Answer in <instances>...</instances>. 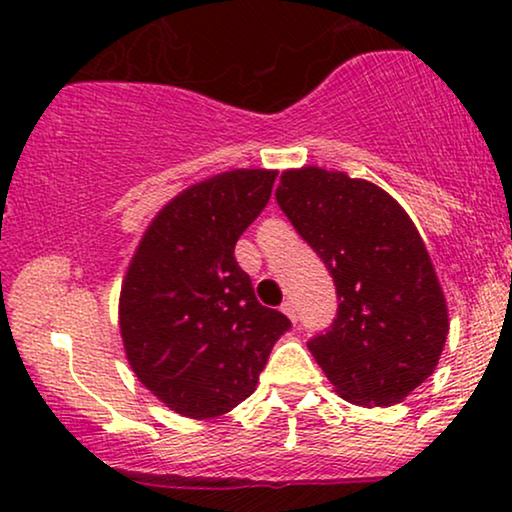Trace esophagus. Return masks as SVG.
<instances>
[{
	"mask_svg": "<svg viewBox=\"0 0 512 512\" xmlns=\"http://www.w3.org/2000/svg\"><path fill=\"white\" fill-rule=\"evenodd\" d=\"M282 312L293 321V324H296L298 317H296V305H293V300H284V303H282Z\"/></svg>",
	"mask_w": 512,
	"mask_h": 512,
	"instance_id": "1",
	"label": "esophagus"
}]
</instances>
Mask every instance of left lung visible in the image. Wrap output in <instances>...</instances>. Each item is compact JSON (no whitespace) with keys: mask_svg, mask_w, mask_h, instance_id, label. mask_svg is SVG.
Wrapping results in <instances>:
<instances>
[{"mask_svg":"<svg viewBox=\"0 0 512 512\" xmlns=\"http://www.w3.org/2000/svg\"><path fill=\"white\" fill-rule=\"evenodd\" d=\"M275 198L338 293L312 356L349 403L403 401L436 370L450 328L415 223L380 186L321 167L284 172Z\"/></svg>","mask_w":512,"mask_h":512,"instance_id":"1","label":"left lung"}]
</instances>
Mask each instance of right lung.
Here are the masks:
<instances>
[{"label": "right lung", "instance_id": "add662e5", "mask_svg": "<svg viewBox=\"0 0 512 512\" xmlns=\"http://www.w3.org/2000/svg\"><path fill=\"white\" fill-rule=\"evenodd\" d=\"M277 172L233 170L195 184L146 230L121 291V335L139 382L167 408L205 419L254 394L291 328L256 300L235 244L268 205Z\"/></svg>", "mask_w": 512, "mask_h": 512}]
</instances>
